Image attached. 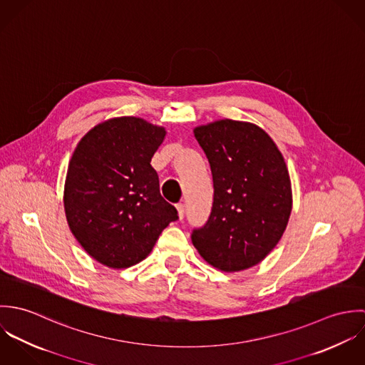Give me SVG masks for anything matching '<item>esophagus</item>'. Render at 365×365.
Segmentation results:
<instances>
[{
	"label": "esophagus",
	"instance_id": "obj_1",
	"mask_svg": "<svg viewBox=\"0 0 365 365\" xmlns=\"http://www.w3.org/2000/svg\"><path fill=\"white\" fill-rule=\"evenodd\" d=\"M177 212H178V217L180 220L184 217V213H185V208H184V204H178L177 205Z\"/></svg>",
	"mask_w": 365,
	"mask_h": 365
}]
</instances>
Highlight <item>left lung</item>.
Returning a JSON list of instances; mask_svg holds the SVG:
<instances>
[{"mask_svg":"<svg viewBox=\"0 0 365 365\" xmlns=\"http://www.w3.org/2000/svg\"><path fill=\"white\" fill-rule=\"evenodd\" d=\"M208 158L213 204L191 239L210 265L235 272L260 261L279 242L292 209L284 157L255 123L222 119L194 129Z\"/></svg>","mask_w":365,"mask_h":365,"instance_id":"1","label":"left lung"}]
</instances>
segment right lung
I'll return each mask as SVG.
<instances>
[{
    "label": "right lung",
    "instance_id": "1",
    "mask_svg": "<svg viewBox=\"0 0 365 365\" xmlns=\"http://www.w3.org/2000/svg\"><path fill=\"white\" fill-rule=\"evenodd\" d=\"M165 130L122 116L93 128L68 163L64 210L83 249L110 268L145 260L160 233L178 219L160 194L150 161Z\"/></svg>",
    "mask_w": 365,
    "mask_h": 365
}]
</instances>
